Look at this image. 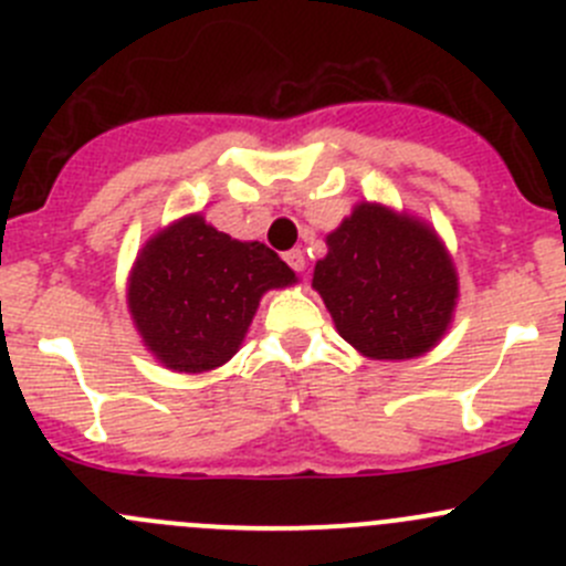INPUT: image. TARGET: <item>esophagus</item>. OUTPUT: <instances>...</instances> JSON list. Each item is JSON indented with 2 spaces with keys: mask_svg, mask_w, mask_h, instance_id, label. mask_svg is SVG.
Here are the masks:
<instances>
[{
  "mask_svg": "<svg viewBox=\"0 0 566 566\" xmlns=\"http://www.w3.org/2000/svg\"><path fill=\"white\" fill-rule=\"evenodd\" d=\"M284 262H287V265L293 268L295 273H301L306 268V256H304V251H301V249H290L287 254H284Z\"/></svg>",
  "mask_w": 566,
  "mask_h": 566,
  "instance_id": "obj_1",
  "label": "esophagus"
}]
</instances>
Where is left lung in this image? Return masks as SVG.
<instances>
[{
	"mask_svg": "<svg viewBox=\"0 0 566 566\" xmlns=\"http://www.w3.org/2000/svg\"><path fill=\"white\" fill-rule=\"evenodd\" d=\"M312 287L342 339L399 361L430 350L452 323L458 273L430 227L364 202L328 235Z\"/></svg>",
	"mask_w": 566,
	"mask_h": 566,
	"instance_id": "left-lung-1",
	"label": "left lung"
}]
</instances>
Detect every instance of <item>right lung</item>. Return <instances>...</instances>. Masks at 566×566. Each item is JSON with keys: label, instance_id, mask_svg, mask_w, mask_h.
I'll return each mask as SVG.
<instances>
[{"label": "right lung", "instance_id": "right-lung-1", "mask_svg": "<svg viewBox=\"0 0 566 566\" xmlns=\"http://www.w3.org/2000/svg\"><path fill=\"white\" fill-rule=\"evenodd\" d=\"M293 282L287 262L265 243L232 241L202 216H188L139 251L128 306L164 367L205 373L235 356L262 293Z\"/></svg>", "mask_w": 566, "mask_h": 566}]
</instances>
